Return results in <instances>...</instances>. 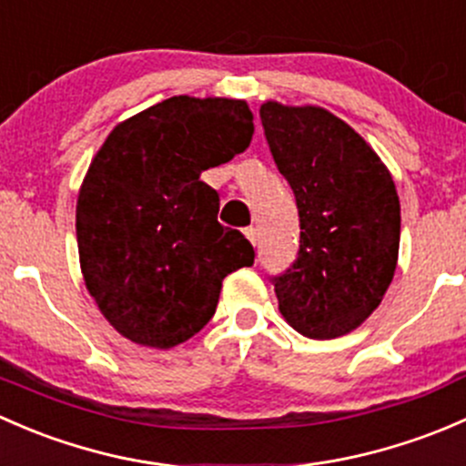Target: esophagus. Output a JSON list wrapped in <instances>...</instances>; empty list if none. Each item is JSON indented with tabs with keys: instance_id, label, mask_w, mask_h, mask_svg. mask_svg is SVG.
<instances>
[{
	"instance_id": "esophagus-1",
	"label": "esophagus",
	"mask_w": 466,
	"mask_h": 466,
	"mask_svg": "<svg viewBox=\"0 0 466 466\" xmlns=\"http://www.w3.org/2000/svg\"><path fill=\"white\" fill-rule=\"evenodd\" d=\"M244 235H247V238H248V242H251L253 247H256V244H258V228H256V227H248V228H244Z\"/></svg>"
}]
</instances>
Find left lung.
I'll list each match as a JSON object with an SVG mask.
<instances>
[{
    "instance_id": "8db88e82",
    "label": "left lung",
    "mask_w": 466,
    "mask_h": 466,
    "mask_svg": "<svg viewBox=\"0 0 466 466\" xmlns=\"http://www.w3.org/2000/svg\"><path fill=\"white\" fill-rule=\"evenodd\" d=\"M260 118L300 218L299 258L273 278L278 309L303 337H343L377 309L395 276V181L377 152L328 109L267 100Z\"/></svg>"
}]
</instances>
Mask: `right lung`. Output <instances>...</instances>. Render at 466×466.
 <instances>
[{"label": "right lung", "mask_w": 466, "mask_h": 466, "mask_svg": "<svg viewBox=\"0 0 466 466\" xmlns=\"http://www.w3.org/2000/svg\"><path fill=\"white\" fill-rule=\"evenodd\" d=\"M253 137L244 100L172 96L118 123L96 152L76 204L85 285L121 337L167 350L215 314L222 280L253 265L251 242L218 222L199 175Z\"/></svg>", "instance_id": "right-lung-1"}]
</instances>
